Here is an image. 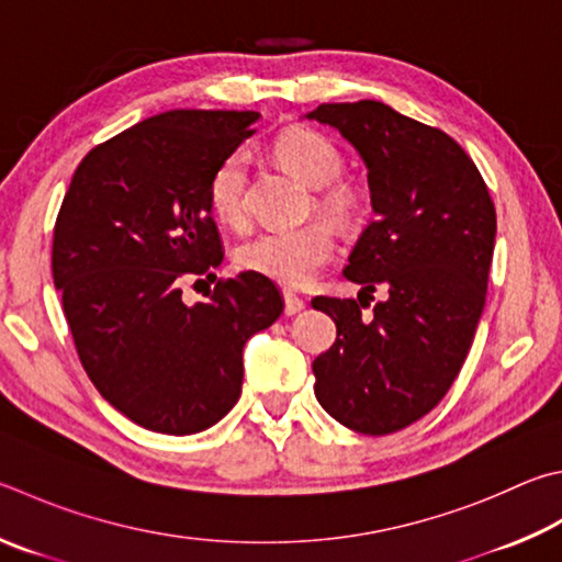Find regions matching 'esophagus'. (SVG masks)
Listing matches in <instances>:
<instances>
[{
    "mask_svg": "<svg viewBox=\"0 0 562 562\" xmlns=\"http://www.w3.org/2000/svg\"><path fill=\"white\" fill-rule=\"evenodd\" d=\"M304 307H307V302H304V297H300V294L294 292H284V314L292 316V314H300Z\"/></svg>",
    "mask_w": 562,
    "mask_h": 562,
    "instance_id": "34e87169",
    "label": "esophagus"
}]
</instances>
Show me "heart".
I'll return each instance as SVG.
<instances>
[{"label":"heart","instance_id":"b5f03b06","mask_svg":"<svg viewBox=\"0 0 562 562\" xmlns=\"http://www.w3.org/2000/svg\"><path fill=\"white\" fill-rule=\"evenodd\" d=\"M272 155L294 177L316 187L314 203L331 221L349 223L363 209L359 181L344 177V155L331 137L312 127H288L272 142ZM209 206L221 223L243 228L248 221V161L243 155L223 159L209 179ZM336 238L324 223L262 231L236 252L238 268L284 288H304L334 260Z\"/></svg>","mask_w":562,"mask_h":562}]
</instances>
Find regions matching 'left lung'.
<instances>
[{
  "label": "left lung",
  "instance_id": "8db88e82",
  "mask_svg": "<svg viewBox=\"0 0 562 562\" xmlns=\"http://www.w3.org/2000/svg\"><path fill=\"white\" fill-rule=\"evenodd\" d=\"M310 117L341 132L369 167L375 218L344 274L366 297L312 300L336 341L312 363L316 401L353 432L381 437L427 415L462 371L486 302L496 209L472 157L440 127L379 100L322 103ZM373 300V297H371Z\"/></svg>",
  "mask_w": 562,
  "mask_h": 562
}]
</instances>
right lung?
Wrapping results in <instances>:
<instances>
[{"mask_svg":"<svg viewBox=\"0 0 562 562\" xmlns=\"http://www.w3.org/2000/svg\"><path fill=\"white\" fill-rule=\"evenodd\" d=\"M252 110H169L100 142L60 203L54 284L98 393L151 432L209 430L240 397L243 346L284 310L255 272L216 280L223 240L209 179L248 139Z\"/></svg>","mask_w":562,"mask_h":562,"instance_id":"obj_1","label":"right lung"}]
</instances>
